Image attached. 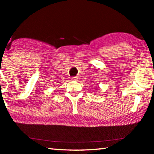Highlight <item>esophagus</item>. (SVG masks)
<instances>
[{"label": "esophagus", "instance_id": "esophagus-1", "mask_svg": "<svg viewBox=\"0 0 154 154\" xmlns=\"http://www.w3.org/2000/svg\"><path fill=\"white\" fill-rule=\"evenodd\" d=\"M71 79H72V81H77L78 77H72Z\"/></svg>", "mask_w": 154, "mask_h": 154}]
</instances>
